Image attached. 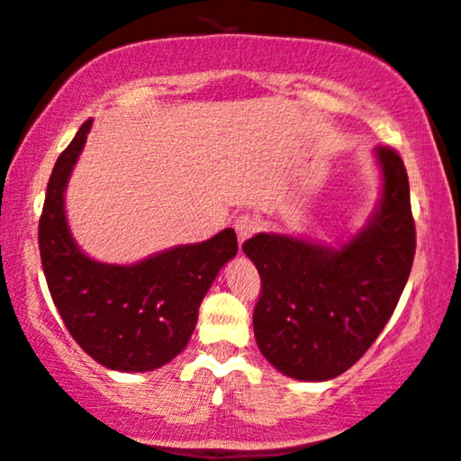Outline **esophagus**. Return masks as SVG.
Wrapping results in <instances>:
<instances>
[{
	"instance_id": "obj_1",
	"label": "esophagus",
	"mask_w": 461,
	"mask_h": 461,
	"mask_svg": "<svg viewBox=\"0 0 461 461\" xmlns=\"http://www.w3.org/2000/svg\"><path fill=\"white\" fill-rule=\"evenodd\" d=\"M234 230L238 234V240H240V245H242V242L249 240V238H251L255 231H258V221H255L253 216H249V214H240L236 219Z\"/></svg>"
}]
</instances>
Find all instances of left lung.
<instances>
[{
  "mask_svg": "<svg viewBox=\"0 0 461 461\" xmlns=\"http://www.w3.org/2000/svg\"><path fill=\"white\" fill-rule=\"evenodd\" d=\"M382 195L341 247L287 234H255L242 251L262 276L253 312L259 352L294 380L341 375L369 350L395 312L412 268L410 185L393 148H375Z\"/></svg>",
  "mask_w": 461,
  "mask_h": 461,
  "instance_id": "8db88e82",
  "label": "left lung"
}]
</instances>
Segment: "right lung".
Masks as SVG:
<instances>
[{
	"mask_svg": "<svg viewBox=\"0 0 461 461\" xmlns=\"http://www.w3.org/2000/svg\"><path fill=\"white\" fill-rule=\"evenodd\" d=\"M83 122L49 177L38 245L49 292L83 352L115 371H152L186 348L197 312L219 270L238 253L231 227L197 245H177L137 264H104L70 234L64 191L86 146Z\"/></svg>",
	"mask_w": 461,
	"mask_h": 461,
	"instance_id": "1",
	"label": "right lung"
}]
</instances>
